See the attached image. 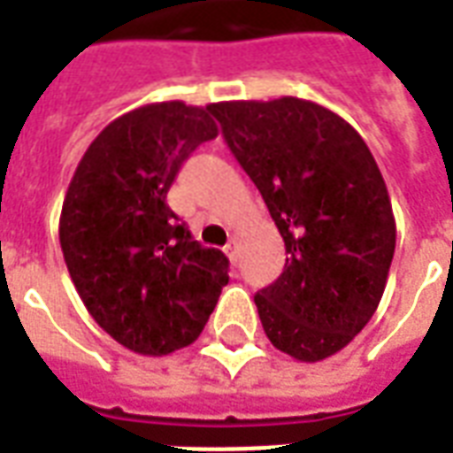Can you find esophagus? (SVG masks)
<instances>
[{
  "instance_id": "obj_1",
  "label": "esophagus",
  "mask_w": 453,
  "mask_h": 453,
  "mask_svg": "<svg viewBox=\"0 0 453 453\" xmlns=\"http://www.w3.org/2000/svg\"><path fill=\"white\" fill-rule=\"evenodd\" d=\"M226 254L230 257V261H237V240L235 237H233V240L226 244Z\"/></svg>"
}]
</instances>
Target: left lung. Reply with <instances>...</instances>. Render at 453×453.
<instances>
[{"instance_id": "obj_1", "label": "left lung", "mask_w": 453, "mask_h": 453, "mask_svg": "<svg viewBox=\"0 0 453 453\" xmlns=\"http://www.w3.org/2000/svg\"><path fill=\"white\" fill-rule=\"evenodd\" d=\"M286 242V269L254 295L278 350L319 363L380 307L396 250L387 184L367 143L329 107L283 96L209 105Z\"/></svg>"}]
</instances>
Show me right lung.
I'll use <instances>...</instances> for the list:
<instances>
[{
    "label": "right lung",
    "instance_id": "1",
    "mask_svg": "<svg viewBox=\"0 0 453 453\" xmlns=\"http://www.w3.org/2000/svg\"><path fill=\"white\" fill-rule=\"evenodd\" d=\"M216 136L209 107H136L93 139L69 182L59 216L69 276L100 329L134 353L194 343L227 283L226 254L192 240L165 201L189 153Z\"/></svg>",
    "mask_w": 453,
    "mask_h": 453
}]
</instances>
